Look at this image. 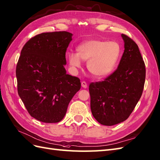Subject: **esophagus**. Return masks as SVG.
<instances>
[{
    "mask_svg": "<svg viewBox=\"0 0 160 160\" xmlns=\"http://www.w3.org/2000/svg\"><path fill=\"white\" fill-rule=\"evenodd\" d=\"M81 85H82V87L84 88H87V84L86 82H84V81L82 82H81Z\"/></svg>",
    "mask_w": 160,
    "mask_h": 160,
    "instance_id": "obj_1",
    "label": "esophagus"
}]
</instances>
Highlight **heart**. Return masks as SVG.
Instances as JSON below:
<instances>
[{"instance_id":"b5f03b06","label":"heart","mask_w":160,"mask_h":160,"mask_svg":"<svg viewBox=\"0 0 160 160\" xmlns=\"http://www.w3.org/2000/svg\"><path fill=\"white\" fill-rule=\"evenodd\" d=\"M121 53L117 42L102 39H89L77 48V54L68 56L69 65L73 69L80 68L82 61L87 62V69L96 78H103L112 72L117 66Z\"/></svg>"}]
</instances>
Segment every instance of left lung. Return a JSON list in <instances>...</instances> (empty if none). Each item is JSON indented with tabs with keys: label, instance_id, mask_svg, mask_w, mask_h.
Instances as JSON below:
<instances>
[{
	"label": "left lung",
	"instance_id": "8db88e82",
	"mask_svg": "<svg viewBox=\"0 0 160 160\" xmlns=\"http://www.w3.org/2000/svg\"><path fill=\"white\" fill-rule=\"evenodd\" d=\"M124 52L116 71L89 85L91 110L100 124L114 125L129 117L142 94L146 69L138 46L122 34Z\"/></svg>",
	"mask_w": 160,
	"mask_h": 160
}]
</instances>
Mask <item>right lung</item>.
Here are the masks:
<instances>
[{
	"instance_id": "obj_1",
	"label": "right lung",
	"mask_w": 160,
	"mask_h": 160,
	"mask_svg": "<svg viewBox=\"0 0 160 160\" xmlns=\"http://www.w3.org/2000/svg\"><path fill=\"white\" fill-rule=\"evenodd\" d=\"M72 34L43 32L22 48L16 67L18 92L31 116L43 122L61 121L81 87L80 80L64 68Z\"/></svg>"
}]
</instances>
